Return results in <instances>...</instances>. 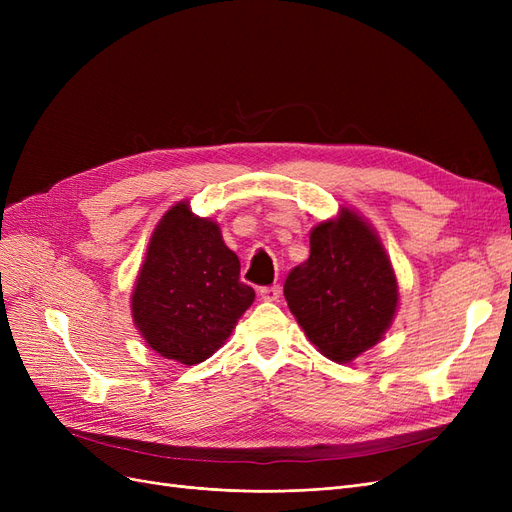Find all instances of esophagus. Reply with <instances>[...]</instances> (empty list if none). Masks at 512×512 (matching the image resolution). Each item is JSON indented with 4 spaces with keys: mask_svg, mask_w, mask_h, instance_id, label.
Here are the masks:
<instances>
[{
    "mask_svg": "<svg viewBox=\"0 0 512 512\" xmlns=\"http://www.w3.org/2000/svg\"><path fill=\"white\" fill-rule=\"evenodd\" d=\"M280 294H282L280 286H262L260 288V297L265 301H277L280 299Z\"/></svg>",
    "mask_w": 512,
    "mask_h": 512,
    "instance_id": "obj_1",
    "label": "esophagus"
}]
</instances>
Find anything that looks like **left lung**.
Segmentation results:
<instances>
[{
    "label": "left lung",
    "mask_w": 512,
    "mask_h": 512,
    "mask_svg": "<svg viewBox=\"0 0 512 512\" xmlns=\"http://www.w3.org/2000/svg\"><path fill=\"white\" fill-rule=\"evenodd\" d=\"M284 297L309 342L348 363L389 329L397 280L374 230L342 209L339 220L312 230L309 258L288 273Z\"/></svg>",
    "instance_id": "obj_1"
}]
</instances>
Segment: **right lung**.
I'll return each mask as SVG.
<instances>
[{
	"label": "right lung",
	"instance_id": "1",
	"mask_svg": "<svg viewBox=\"0 0 512 512\" xmlns=\"http://www.w3.org/2000/svg\"><path fill=\"white\" fill-rule=\"evenodd\" d=\"M254 301L235 252L211 220L188 203L170 209L149 241L132 294V314L147 344L183 365L203 363Z\"/></svg>",
	"mask_w": 512,
	"mask_h": 512
}]
</instances>
